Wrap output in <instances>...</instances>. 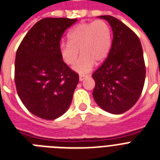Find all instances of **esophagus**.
I'll return each instance as SVG.
<instances>
[{
	"label": "esophagus",
	"mask_w": 160,
	"mask_h": 160,
	"mask_svg": "<svg viewBox=\"0 0 160 160\" xmlns=\"http://www.w3.org/2000/svg\"><path fill=\"white\" fill-rule=\"evenodd\" d=\"M88 77V76H86V75H80V76H79V80H80V81H82V80H84L85 78Z\"/></svg>",
	"instance_id": "34e87169"
}]
</instances>
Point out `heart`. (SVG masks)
Listing matches in <instances>:
<instances>
[{
  "mask_svg": "<svg viewBox=\"0 0 160 160\" xmlns=\"http://www.w3.org/2000/svg\"><path fill=\"white\" fill-rule=\"evenodd\" d=\"M68 42L60 45L61 55L67 64L76 62L79 52L82 56L73 66V70L84 74L91 70L97 62H102L109 53L112 31L104 20L81 23L69 32Z\"/></svg>",
  "mask_w": 160,
  "mask_h": 160,
  "instance_id": "1",
  "label": "heart"
}]
</instances>
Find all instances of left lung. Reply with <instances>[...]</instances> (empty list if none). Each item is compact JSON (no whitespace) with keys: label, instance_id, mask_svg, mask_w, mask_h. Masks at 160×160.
<instances>
[{"label":"left lung","instance_id":"obj_1","mask_svg":"<svg viewBox=\"0 0 160 160\" xmlns=\"http://www.w3.org/2000/svg\"><path fill=\"white\" fill-rule=\"evenodd\" d=\"M108 22L113 39L107 59L93 74L96 103L112 114H121L133 107L140 98L145 80L143 50L139 38L119 19L98 16Z\"/></svg>","mask_w":160,"mask_h":160}]
</instances>
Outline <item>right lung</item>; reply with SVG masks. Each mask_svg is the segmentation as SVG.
<instances>
[{
	"instance_id": "add662e5",
	"label": "right lung",
	"mask_w": 160,
	"mask_h": 160,
	"mask_svg": "<svg viewBox=\"0 0 160 160\" xmlns=\"http://www.w3.org/2000/svg\"><path fill=\"white\" fill-rule=\"evenodd\" d=\"M77 19L45 18L37 22L16 52L15 82L18 95L35 116L53 120L67 111L79 82L60 52L65 30Z\"/></svg>"
}]
</instances>
